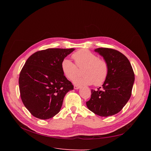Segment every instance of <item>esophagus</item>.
Masks as SVG:
<instances>
[{"mask_svg": "<svg viewBox=\"0 0 151 151\" xmlns=\"http://www.w3.org/2000/svg\"><path fill=\"white\" fill-rule=\"evenodd\" d=\"M74 88L75 89H79L81 88V87L79 86H74Z\"/></svg>", "mask_w": 151, "mask_h": 151, "instance_id": "esophagus-1", "label": "esophagus"}]
</instances>
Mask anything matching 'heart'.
<instances>
[{
  "mask_svg": "<svg viewBox=\"0 0 151 151\" xmlns=\"http://www.w3.org/2000/svg\"><path fill=\"white\" fill-rule=\"evenodd\" d=\"M77 66L84 68V76L76 77L74 83L77 85H101L106 81L108 74L107 62L99 59L98 56L88 50H81L72 55ZM75 63L68 58H64L61 63L63 74L67 79L72 80L78 74L79 69Z\"/></svg>",
  "mask_w": 151,
  "mask_h": 151,
  "instance_id": "b5f03b06",
  "label": "heart"
}]
</instances>
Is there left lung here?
I'll return each instance as SVG.
<instances>
[{
    "mask_svg": "<svg viewBox=\"0 0 151 151\" xmlns=\"http://www.w3.org/2000/svg\"><path fill=\"white\" fill-rule=\"evenodd\" d=\"M108 65L107 78L97 91L91 89V97L87 107L96 115L108 116L120 112L129 101L135 81L130 62L117 50L107 48L94 50Z\"/></svg>",
    "mask_w": 151,
    "mask_h": 151,
    "instance_id": "1",
    "label": "left lung"
}]
</instances>
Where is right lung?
I'll return each mask as SVG.
<instances>
[{
  "instance_id": "right-lung-1",
  "label": "right lung",
  "mask_w": 151,
  "mask_h": 151,
  "mask_svg": "<svg viewBox=\"0 0 151 151\" xmlns=\"http://www.w3.org/2000/svg\"><path fill=\"white\" fill-rule=\"evenodd\" d=\"M74 48H48L33 53L19 74L20 95L32 115L42 120L60 111L65 94L74 89L62 70L61 63Z\"/></svg>"
}]
</instances>
